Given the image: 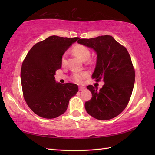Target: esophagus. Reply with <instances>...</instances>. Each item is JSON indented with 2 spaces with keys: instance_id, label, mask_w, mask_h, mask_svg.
<instances>
[{
  "instance_id": "esophagus-1",
  "label": "esophagus",
  "mask_w": 155,
  "mask_h": 155,
  "mask_svg": "<svg viewBox=\"0 0 155 155\" xmlns=\"http://www.w3.org/2000/svg\"><path fill=\"white\" fill-rule=\"evenodd\" d=\"M84 88H85V87L79 86V91H83V90Z\"/></svg>"
}]
</instances>
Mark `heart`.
Listing matches in <instances>:
<instances>
[{"mask_svg": "<svg viewBox=\"0 0 155 155\" xmlns=\"http://www.w3.org/2000/svg\"><path fill=\"white\" fill-rule=\"evenodd\" d=\"M73 52L77 55L83 61H87L91 57V51L86 46L77 45L72 49ZM61 64L64 65L67 63V54H63L61 56ZM88 74L86 72H75L72 74V79L78 83L83 82V79L87 78Z\"/></svg>", "mask_w": 155, "mask_h": 155, "instance_id": "obj_1", "label": "heart"}]
</instances>
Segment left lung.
<instances>
[{"instance_id":"1","label":"left lung","mask_w":155,"mask_h":155,"mask_svg":"<svg viewBox=\"0 0 155 155\" xmlns=\"http://www.w3.org/2000/svg\"><path fill=\"white\" fill-rule=\"evenodd\" d=\"M78 43L92 48L97 54L96 68L92 78L105 83L99 91L87 86L91 99L85 102L87 112L100 120H110L127 105L133 90L135 72L127 50L110 35L79 39Z\"/></svg>"}]
</instances>
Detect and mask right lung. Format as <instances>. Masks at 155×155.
Masks as SVG:
<instances>
[{
  "instance_id": "obj_1",
  "label": "right lung",
  "mask_w": 155,
  "mask_h": 155,
  "mask_svg": "<svg viewBox=\"0 0 155 155\" xmlns=\"http://www.w3.org/2000/svg\"><path fill=\"white\" fill-rule=\"evenodd\" d=\"M79 37L50 36L36 43L23 61L21 71L23 96L30 109L42 118H57L67 110L69 100L78 91L74 83H56L55 71L61 68V56Z\"/></svg>"
}]
</instances>
